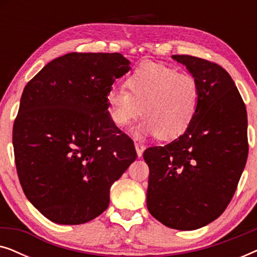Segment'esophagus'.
<instances>
[{
    "label": "esophagus",
    "instance_id": "1",
    "mask_svg": "<svg viewBox=\"0 0 257 257\" xmlns=\"http://www.w3.org/2000/svg\"><path fill=\"white\" fill-rule=\"evenodd\" d=\"M135 147H136V151H137V156H138V157L140 158V157L143 156L144 151H145V146L142 145V144L136 143V144H135Z\"/></svg>",
    "mask_w": 257,
    "mask_h": 257
}]
</instances>
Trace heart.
Returning a JSON list of instances; mask_svg holds the SVG:
<instances>
[{"label":"heart","instance_id":"b5f03b06","mask_svg":"<svg viewBox=\"0 0 257 257\" xmlns=\"http://www.w3.org/2000/svg\"><path fill=\"white\" fill-rule=\"evenodd\" d=\"M124 86H112L107 93L111 120L118 127L144 118L132 130L136 140L158 136L161 140L177 139L191 127L198 112L200 89L196 80L177 69L145 62L126 77Z\"/></svg>","mask_w":257,"mask_h":257}]
</instances>
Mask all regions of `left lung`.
I'll list each match as a JSON object with an SVG mask.
<instances>
[{
    "mask_svg": "<svg viewBox=\"0 0 257 257\" xmlns=\"http://www.w3.org/2000/svg\"><path fill=\"white\" fill-rule=\"evenodd\" d=\"M186 66L200 89L194 121L165 146L149 147L147 209L165 226L194 230L227 208L248 157L247 111L234 80L215 63L188 55Z\"/></svg>",
    "mask_w": 257,
    "mask_h": 257,
    "instance_id": "obj_1",
    "label": "left lung"
}]
</instances>
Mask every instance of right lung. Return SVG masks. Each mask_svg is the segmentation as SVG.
I'll use <instances>...</instances> for the list:
<instances>
[{"label":"right lung","mask_w":257,"mask_h":257,"mask_svg":"<svg viewBox=\"0 0 257 257\" xmlns=\"http://www.w3.org/2000/svg\"><path fill=\"white\" fill-rule=\"evenodd\" d=\"M130 64L118 52H71L24 87L13 128L16 170L28 200L52 222L100 215L111 186L136 160L132 139L111 120L107 105Z\"/></svg>","instance_id":"right-lung-1"}]
</instances>
